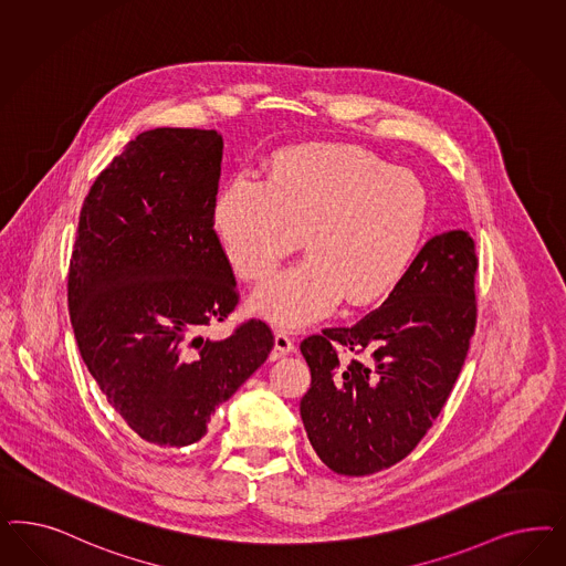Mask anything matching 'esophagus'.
Wrapping results in <instances>:
<instances>
[{
	"instance_id": "34e87169",
	"label": "esophagus",
	"mask_w": 566,
	"mask_h": 566,
	"mask_svg": "<svg viewBox=\"0 0 566 566\" xmlns=\"http://www.w3.org/2000/svg\"><path fill=\"white\" fill-rule=\"evenodd\" d=\"M290 352H293V339L287 335V333H283V331H279L276 335H274V349L273 354H271V358L273 360H279V358H283V356H287Z\"/></svg>"
}]
</instances>
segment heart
<instances>
[{"instance_id": "obj_1", "label": "heart", "mask_w": 566, "mask_h": 566, "mask_svg": "<svg viewBox=\"0 0 566 566\" xmlns=\"http://www.w3.org/2000/svg\"><path fill=\"white\" fill-rule=\"evenodd\" d=\"M429 219L422 182L349 144L290 147L264 181L238 177L214 200L212 220L243 281H262L297 248L308 258L274 274L254 295L255 312L281 327L323 318L342 297L365 306L400 287Z\"/></svg>"}]
</instances>
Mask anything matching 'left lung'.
Wrapping results in <instances>:
<instances>
[{"label": "left lung", "mask_w": 566, "mask_h": 566, "mask_svg": "<svg viewBox=\"0 0 566 566\" xmlns=\"http://www.w3.org/2000/svg\"><path fill=\"white\" fill-rule=\"evenodd\" d=\"M476 266L467 231L436 235L377 311L300 344L312 375L300 415L333 473L365 476L394 467L438 419L476 325Z\"/></svg>", "instance_id": "8db88e82"}]
</instances>
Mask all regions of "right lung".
Listing matches in <instances>:
<instances>
[{"mask_svg":"<svg viewBox=\"0 0 566 566\" xmlns=\"http://www.w3.org/2000/svg\"><path fill=\"white\" fill-rule=\"evenodd\" d=\"M222 137L154 128L128 142L83 201L69 271L76 346L112 408L158 448L200 441L274 346L262 321L201 337L239 302L214 231Z\"/></svg>","mask_w":566,"mask_h":566,"instance_id":"1","label":"right lung"}]
</instances>
